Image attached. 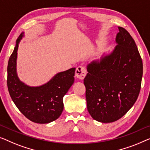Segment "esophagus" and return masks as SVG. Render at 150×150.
Returning a JSON list of instances; mask_svg holds the SVG:
<instances>
[{
	"label": "esophagus",
	"instance_id": "obj_1",
	"mask_svg": "<svg viewBox=\"0 0 150 150\" xmlns=\"http://www.w3.org/2000/svg\"><path fill=\"white\" fill-rule=\"evenodd\" d=\"M86 69L83 66H79L77 67L75 70V76L78 79H83L86 75Z\"/></svg>",
	"mask_w": 150,
	"mask_h": 150
}]
</instances>
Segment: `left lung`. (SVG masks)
<instances>
[{"label":"left lung","mask_w":150,"mask_h":150,"mask_svg":"<svg viewBox=\"0 0 150 150\" xmlns=\"http://www.w3.org/2000/svg\"><path fill=\"white\" fill-rule=\"evenodd\" d=\"M118 30L115 50L100 62L88 65L83 80L88 112L103 123L124 116L136 102L141 90L142 59L129 33L122 27Z\"/></svg>","instance_id":"1"}]
</instances>
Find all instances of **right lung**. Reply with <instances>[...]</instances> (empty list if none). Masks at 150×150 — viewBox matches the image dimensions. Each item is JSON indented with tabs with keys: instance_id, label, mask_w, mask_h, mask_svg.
Segmentation results:
<instances>
[{
	"instance_id": "right-lung-1",
	"label": "right lung",
	"mask_w": 150,
	"mask_h": 150,
	"mask_svg": "<svg viewBox=\"0 0 150 150\" xmlns=\"http://www.w3.org/2000/svg\"><path fill=\"white\" fill-rule=\"evenodd\" d=\"M22 37L23 33L18 37L8 62V90L12 100L25 117L35 123H50L58 119L62 112L63 96L74 82L75 68L58 73L39 87L26 86L16 74L17 52Z\"/></svg>"
}]
</instances>
